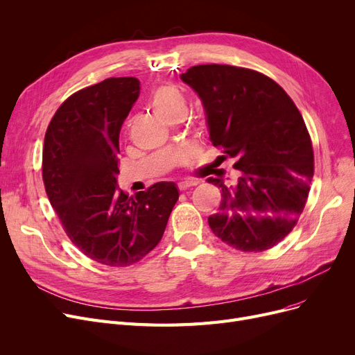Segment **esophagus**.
<instances>
[{
    "mask_svg": "<svg viewBox=\"0 0 355 355\" xmlns=\"http://www.w3.org/2000/svg\"><path fill=\"white\" fill-rule=\"evenodd\" d=\"M197 184H198V181H193V180L180 181V182H178V189L182 191V190H187V189L194 187V185H197Z\"/></svg>",
    "mask_w": 355,
    "mask_h": 355,
    "instance_id": "esophagus-1",
    "label": "esophagus"
}]
</instances>
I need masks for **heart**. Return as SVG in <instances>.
I'll return each instance as SVG.
<instances>
[{"label": "heart", "instance_id": "heart-1", "mask_svg": "<svg viewBox=\"0 0 355 355\" xmlns=\"http://www.w3.org/2000/svg\"><path fill=\"white\" fill-rule=\"evenodd\" d=\"M153 107L155 114L165 121L177 115H185L187 102H185L182 93L175 86L165 85L154 92Z\"/></svg>", "mask_w": 355, "mask_h": 355}]
</instances>
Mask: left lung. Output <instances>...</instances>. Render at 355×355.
Masks as SVG:
<instances>
[{
    "label": "left lung",
    "instance_id": "8db88e82",
    "mask_svg": "<svg viewBox=\"0 0 355 355\" xmlns=\"http://www.w3.org/2000/svg\"><path fill=\"white\" fill-rule=\"evenodd\" d=\"M201 99L210 139L234 158V184L221 189L213 233L241 252H263L300 218L313 177L306 125L288 93L265 74L229 64H200L181 73Z\"/></svg>",
    "mask_w": 355,
    "mask_h": 355
}]
</instances>
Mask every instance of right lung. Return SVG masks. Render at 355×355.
<instances>
[{"mask_svg": "<svg viewBox=\"0 0 355 355\" xmlns=\"http://www.w3.org/2000/svg\"><path fill=\"white\" fill-rule=\"evenodd\" d=\"M137 78H109L67 98L44 137L43 181L73 245L106 266L137 263L158 243L178 187L161 181L135 197L118 187L119 132L139 96Z\"/></svg>", "mask_w": 355, "mask_h": 355, "instance_id": "add662e5", "label": "right lung"}]
</instances>
